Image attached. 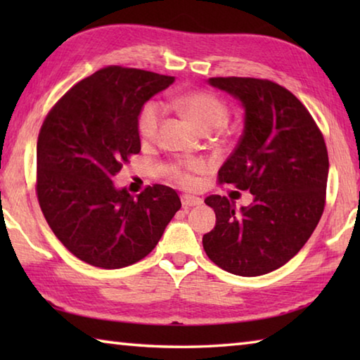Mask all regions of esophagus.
<instances>
[{"label": "esophagus", "mask_w": 360, "mask_h": 360, "mask_svg": "<svg viewBox=\"0 0 360 360\" xmlns=\"http://www.w3.org/2000/svg\"><path fill=\"white\" fill-rule=\"evenodd\" d=\"M181 202L184 208H191V206H197V205H202V198L198 197H192V195H182L181 197Z\"/></svg>", "instance_id": "1"}]
</instances>
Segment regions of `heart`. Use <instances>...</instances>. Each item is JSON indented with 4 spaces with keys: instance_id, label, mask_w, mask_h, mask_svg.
<instances>
[{
    "instance_id": "1",
    "label": "heart",
    "mask_w": 360,
    "mask_h": 360,
    "mask_svg": "<svg viewBox=\"0 0 360 360\" xmlns=\"http://www.w3.org/2000/svg\"><path fill=\"white\" fill-rule=\"evenodd\" d=\"M174 106L178 111L197 127L198 130L208 133L219 129L229 119V106L217 95L206 90H192L174 98ZM163 119V106L158 101L150 100L144 103L138 114V133L143 141H152L158 135ZM169 179L178 184L188 187L193 184V173L205 169L200 160H179L172 162L165 167Z\"/></svg>"
}]
</instances>
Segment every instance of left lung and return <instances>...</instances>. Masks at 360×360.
Returning <instances> with one entry per match:
<instances>
[{
    "label": "left lung",
    "instance_id": "left-lung-1",
    "mask_svg": "<svg viewBox=\"0 0 360 360\" xmlns=\"http://www.w3.org/2000/svg\"><path fill=\"white\" fill-rule=\"evenodd\" d=\"M210 84L245 108V130L217 181L249 191L252 203L236 210L227 197H206L216 227L203 236V249L225 271L260 276L288 264L324 212L326 141L308 109L283 85L235 76L210 77Z\"/></svg>",
    "mask_w": 360,
    "mask_h": 360
}]
</instances>
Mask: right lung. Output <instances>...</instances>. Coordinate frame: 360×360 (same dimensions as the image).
<instances>
[{
  "mask_svg": "<svg viewBox=\"0 0 360 360\" xmlns=\"http://www.w3.org/2000/svg\"><path fill=\"white\" fill-rule=\"evenodd\" d=\"M173 76L106 66L47 112L36 148V195L49 227L85 264L115 270L144 259L181 208L172 187L133 197L112 178L141 150L138 114Z\"/></svg>",
  "mask_w": 360,
  "mask_h": 360,
  "instance_id": "add662e5",
  "label": "right lung"
}]
</instances>
